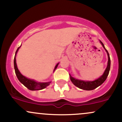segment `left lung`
<instances>
[{
    "mask_svg": "<svg viewBox=\"0 0 122 122\" xmlns=\"http://www.w3.org/2000/svg\"><path fill=\"white\" fill-rule=\"evenodd\" d=\"M100 42L102 44V46L103 47V48L105 50H106V51L107 52V54L108 56L107 66L106 70H105V71L104 72V73H103V75L100 77L98 78L97 79L93 81H84V80H81L77 79H75V78L73 77L72 76L69 75L70 79H71V81L72 82V83L75 86H76L77 87L80 88V89H83V90L91 91V90H93V89H95V88L98 87V86H99L100 85H101L102 84L106 81V80L107 79L108 75L109 72H110V65H111V60H110V55H109V53L108 52L107 50H106V48H105L104 44L102 43L101 41H100Z\"/></svg>",
    "mask_w": 122,
    "mask_h": 122,
    "instance_id": "1",
    "label": "left lung"
}]
</instances>
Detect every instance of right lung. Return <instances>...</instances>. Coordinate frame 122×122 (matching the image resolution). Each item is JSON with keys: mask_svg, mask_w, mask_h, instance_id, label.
I'll list each match as a JSON object with an SVG mask.
<instances>
[{"mask_svg": "<svg viewBox=\"0 0 122 122\" xmlns=\"http://www.w3.org/2000/svg\"><path fill=\"white\" fill-rule=\"evenodd\" d=\"M21 46V45H20ZM20 46H19L16 50V52H15V55L14 57V69L15 74H16V77H17L18 79L19 80V81H20L22 84H23L26 86V88H27L28 89H30L31 91H38V90H41V89H44L46 87H47L48 85H49L51 81L49 82H38L35 81L33 79H30L29 78L26 77L24 76L23 75H22L21 74V73L19 72V71L18 70V68L17 67V65H16V55L17 54L18 51L19 50V49L20 48ZM59 63L57 64L56 65L55 68H54V71L53 72L55 71V70L56 69V68L58 66Z\"/></svg>", "mask_w": 122, "mask_h": 122, "instance_id": "obj_1", "label": "right lung"}]
</instances>
